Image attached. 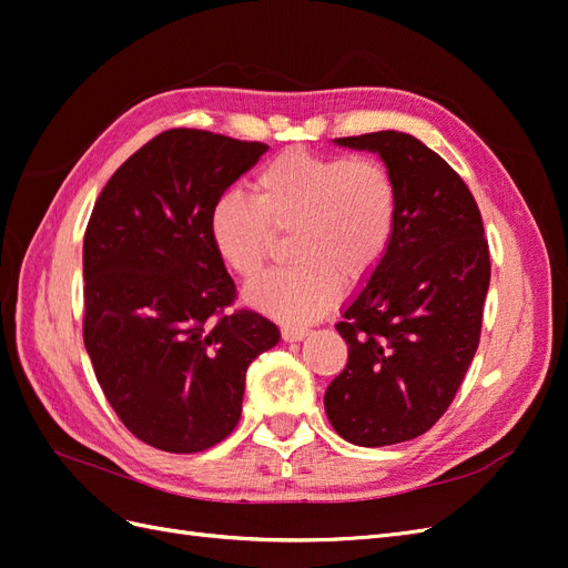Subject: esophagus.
Instances as JSON below:
<instances>
[{"label":"esophagus","instance_id":"esophagus-1","mask_svg":"<svg viewBox=\"0 0 568 568\" xmlns=\"http://www.w3.org/2000/svg\"><path fill=\"white\" fill-rule=\"evenodd\" d=\"M311 329H305V326H282V338L294 343V341H303Z\"/></svg>","mask_w":568,"mask_h":568}]
</instances>
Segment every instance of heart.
Returning <instances> with one entry per match:
<instances>
[{
	"instance_id": "heart-1",
	"label": "heart",
	"mask_w": 568,
	"mask_h": 568,
	"mask_svg": "<svg viewBox=\"0 0 568 568\" xmlns=\"http://www.w3.org/2000/svg\"><path fill=\"white\" fill-rule=\"evenodd\" d=\"M251 186L253 196L230 189L213 203L209 234L220 261L253 280L265 270L277 232H294L291 255L298 265L246 288L251 305L282 322L324 315L341 296V277H367L390 246L400 196L379 159L288 149L257 170Z\"/></svg>"
}]
</instances>
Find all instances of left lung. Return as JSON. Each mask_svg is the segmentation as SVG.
Listing matches in <instances>:
<instances>
[{"label":"left lung","mask_w":568,"mask_h":568,"mask_svg":"<svg viewBox=\"0 0 568 568\" xmlns=\"http://www.w3.org/2000/svg\"><path fill=\"white\" fill-rule=\"evenodd\" d=\"M334 142L379 153L400 196L386 255L336 324L348 363L324 393L341 438L382 448L426 434L450 407L478 348L490 253L469 186L417 136Z\"/></svg>","instance_id":"obj_1"}]
</instances>
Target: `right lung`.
Here are the masks:
<instances>
[{
    "mask_svg": "<svg viewBox=\"0 0 568 568\" xmlns=\"http://www.w3.org/2000/svg\"><path fill=\"white\" fill-rule=\"evenodd\" d=\"M267 144L175 128L120 165L82 246L84 348L115 415L165 453H201L242 417L246 369L280 343L213 248V203Z\"/></svg>",
    "mask_w": 568,
    "mask_h": 568,
    "instance_id": "obj_1",
    "label": "right lung"
}]
</instances>
